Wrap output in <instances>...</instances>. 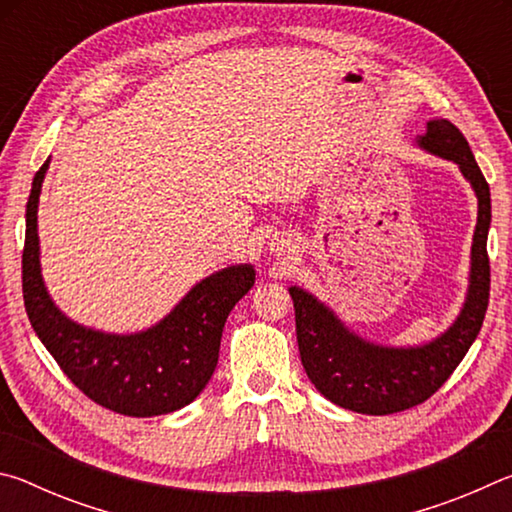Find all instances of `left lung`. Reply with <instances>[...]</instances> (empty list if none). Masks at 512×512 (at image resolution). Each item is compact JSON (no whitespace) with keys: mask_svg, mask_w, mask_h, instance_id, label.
Instances as JSON below:
<instances>
[{"mask_svg":"<svg viewBox=\"0 0 512 512\" xmlns=\"http://www.w3.org/2000/svg\"><path fill=\"white\" fill-rule=\"evenodd\" d=\"M418 146L438 158L456 162L479 201L470 284L461 314L452 327L433 341L413 348L377 345L350 332L343 320L309 291L289 287L296 307L300 359L307 377L329 402L354 413L388 415L429 400L463 361L488 309L490 187L474 160L470 144L452 121L429 119L427 133L418 137Z\"/></svg>","mask_w":512,"mask_h":512,"instance_id":"obj_1","label":"left lung"}]
</instances>
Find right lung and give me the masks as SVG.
Instances as JSON below:
<instances>
[{
  "label": "right lung",
  "instance_id": "add662e5",
  "mask_svg": "<svg viewBox=\"0 0 512 512\" xmlns=\"http://www.w3.org/2000/svg\"><path fill=\"white\" fill-rule=\"evenodd\" d=\"M49 160L31 185L22 253L24 307L38 339L72 384L106 409L151 418L194 402L219 361L232 307L253 289L255 268H221L196 284L160 323L137 334H108L74 323L60 311L40 271L38 201Z\"/></svg>",
  "mask_w": 512,
  "mask_h": 512
}]
</instances>
